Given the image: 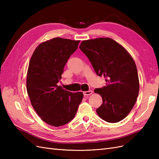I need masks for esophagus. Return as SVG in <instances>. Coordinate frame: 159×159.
<instances>
[{
    "label": "esophagus",
    "instance_id": "1",
    "mask_svg": "<svg viewBox=\"0 0 159 159\" xmlns=\"http://www.w3.org/2000/svg\"><path fill=\"white\" fill-rule=\"evenodd\" d=\"M92 93H93L92 91H91V90H89V91H84V95L85 96H86V95H91V94H92Z\"/></svg>",
    "mask_w": 159,
    "mask_h": 159
}]
</instances>
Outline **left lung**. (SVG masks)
<instances>
[{
    "label": "left lung",
    "mask_w": 159,
    "mask_h": 159,
    "mask_svg": "<svg viewBox=\"0 0 159 159\" xmlns=\"http://www.w3.org/2000/svg\"><path fill=\"white\" fill-rule=\"evenodd\" d=\"M80 48L88 57L95 73L104 76L107 82L106 86L94 90L103 100L96 112L107 122L121 121L133 109L139 95L138 72L132 56L109 38L84 40Z\"/></svg>",
    "instance_id": "1"
}]
</instances>
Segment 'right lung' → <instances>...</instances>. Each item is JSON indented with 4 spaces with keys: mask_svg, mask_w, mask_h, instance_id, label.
<instances>
[{
    "mask_svg": "<svg viewBox=\"0 0 159 159\" xmlns=\"http://www.w3.org/2000/svg\"><path fill=\"white\" fill-rule=\"evenodd\" d=\"M80 42L54 38L38 45L30 58L27 93L36 113L50 125L60 127L69 123L82 101V92L72 93L57 85Z\"/></svg>",
    "mask_w": 159,
    "mask_h": 159,
    "instance_id": "add662e5",
    "label": "right lung"
}]
</instances>
